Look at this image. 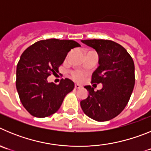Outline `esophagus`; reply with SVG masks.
I'll list each match as a JSON object with an SVG mask.
<instances>
[{
	"label": "esophagus",
	"instance_id": "34e87169",
	"mask_svg": "<svg viewBox=\"0 0 151 151\" xmlns=\"http://www.w3.org/2000/svg\"><path fill=\"white\" fill-rule=\"evenodd\" d=\"M75 88H82V85H79V84L78 83H76L75 84Z\"/></svg>",
	"mask_w": 151,
	"mask_h": 151
}]
</instances>
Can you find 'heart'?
<instances>
[{"label": "heart", "instance_id": "b5f03b06", "mask_svg": "<svg viewBox=\"0 0 151 151\" xmlns=\"http://www.w3.org/2000/svg\"><path fill=\"white\" fill-rule=\"evenodd\" d=\"M73 78L76 81H81L83 78V74L82 72L75 71L73 73Z\"/></svg>", "mask_w": 151, "mask_h": 151}]
</instances>
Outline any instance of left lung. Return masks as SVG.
<instances>
[{
	"label": "left lung",
	"mask_w": 151,
	"mask_h": 151,
	"mask_svg": "<svg viewBox=\"0 0 151 151\" xmlns=\"http://www.w3.org/2000/svg\"><path fill=\"white\" fill-rule=\"evenodd\" d=\"M98 54V64L92 73V83L102 84L100 90L85 88L88 96L80 102L85 114L98 122L115 118L127 105L134 86V64L127 50L110 40H82Z\"/></svg>",
	"instance_id": "obj_1"
}]
</instances>
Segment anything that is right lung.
I'll list each match as a JSON object with an SVG mask.
<instances>
[{
	"label": "right lung",
	"instance_id": "right-lung-1",
	"mask_svg": "<svg viewBox=\"0 0 151 151\" xmlns=\"http://www.w3.org/2000/svg\"><path fill=\"white\" fill-rule=\"evenodd\" d=\"M81 47L73 40H41L29 47L17 66V92L22 104L33 116H49L59 110L74 82L62 78L58 85L47 82L51 73L58 72L71 49Z\"/></svg>",
	"mask_w": 151,
	"mask_h": 151
}]
</instances>
